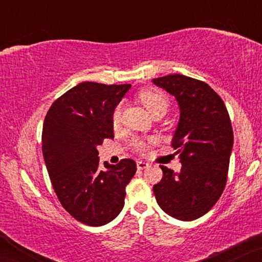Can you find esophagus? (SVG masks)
Returning a JSON list of instances; mask_svg holds the SVG:
<instances>
[{"label":"esophagus","instance_id":"esophagus-1","mask_svg":"<svg viewBox=\"0 0 262 262\" xmlns=\"http://www.w3.org/2000/svg\"><path fill=\"white\" fill-rule=\"evenodd\" d=\"M148 166H149L148 162H145V161H137L138 170H144V169H146V167H148Z\"/></svg>","mask_w":262,"mask_h":262}]
</instances>
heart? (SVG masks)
Masks as SVG:
<instances>
[{"mask_svg":"<svg viewBox=\"0 0 262 262\" xmlns=\"http://www.w3.org/2000/svg\"><path fill=\"white\" fill-rule=\"evenodd\" d=\"M139 101L144 104V107L149 111V113L154 114L158 111L164 110L166 111L169 107V101L165 97L164 93L156 90H144L139 93ZM121 123V106H117L114 108L112 114V124L114 127H118ZM133 148L139 152H144L148 148V144L140 139L133 140Z\"/></svg>","mask_w":262,"mask_h":262,"instance_id":"b5f03b06","label":"heart"}]
</instances>
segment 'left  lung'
Instances as JSON below:
<instances>
[{
  "label": "left lung",
  "instance_id": "8db88e82",
  "mask_svg": "<svg viewBox=\"0 0 262 262\" xmlns=\"http://www.w3.org/2000/svg\"><path fill=\"white\" fill-rule=\"evenodd\" d=\"M176 98L180 119L171 145L182 167L180 172L160 166L154 185L156 202L180 221L202 217L217 203L227 183L233 149V128L223 100L203 81L173 74L152 79Z\"/></svg>",
  "mask_w": 262,
  "mask_h": 262
}]
</instances>
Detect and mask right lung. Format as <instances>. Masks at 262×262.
<instances>
[{"label": "right lung", "mask_w": 262, "mask_h": 262, "mask_svg": "<svg viewBox=\"0 0 262 262\" xmlns=\"http://www.w3.org/2000/svg\"><path fill=\"white\" fill-rule=\"evenodd\" d=\"M130 85L81 82L59 97L43 124V156L60 203L76 221L91 227L112 222L124 207L125 187L137 164L104 161L97 146L112 139V114Z\"/></svg>", "instance_id": "1"}]
</instances>
